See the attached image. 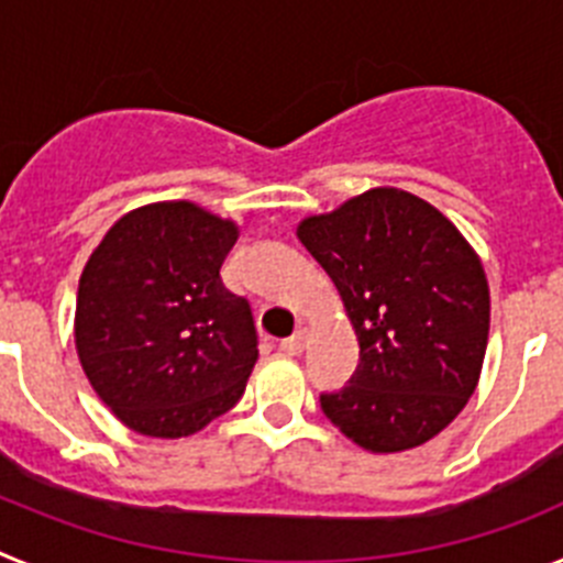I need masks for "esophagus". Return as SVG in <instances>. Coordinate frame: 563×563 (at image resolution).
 Listing matches in <instances>:
<instances>
[{"instance_id":"1","label":"esophagus","mask_w":563,"mask_h":563,"mask_svg":"<svg viewBox=\"0 0 563 563\" xmlns=\"http://www.w3.org/2000/svg\"><path fill=\"white\" fill-rule=\"evenodd\" d=\"M305 343H307V330H296L290 338L278 343V350L285 352V355H301L305 352Z\"/></svg>"}]
</instances>
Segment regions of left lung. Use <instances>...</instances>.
<instances>
[{"label": "left lung", "instance_id": "1", "mask_svg": "<svg viewBox=\"0 0 563 563\" xmlns=\"http://www.w3.org/2000/svg\"><path fill=\"white\" fill-rule=\"evenodd\" d=\"M335 282L361 363L321 395L332 426L372 454L417 449L474 395L490 330L479 256L449 217L400 188H372L298 225Z\"/></svg>", "mask_w": 563, "mask_h": 563}]
</instances>
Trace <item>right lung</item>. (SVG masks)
<instances>
[{"instance_id": "right-lung-1", "label": "right lung", "mask_w": 563, "mask_h": 563, "mask_svg": "<svg viewBox=\"0 0 563 563\" xmlns=\"http://www.w3.org/2000/svg\"><path fill=\"white\" fill-rule=\"evenodd\" d=\"M239 236L194 202H152L114 222L78 282L76 350L92 389L143 437L177 440L236 406L253 372L247 298L222 285Z\"/></svg>"}]
</instances>
